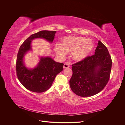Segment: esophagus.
<instances>
[{
  "label": "esophagus",
  "mask_w": 125,
  "mask_h": 125,
  "mask_svg": "<svg viewBox=\"0 0 125 125\" xmlns=\"http://www.w3.org/2000/svg\"><path fill=\"white\" fill-rule=\"evenodd\" d=\"M70 67V65L68 63V62H66L65 64L63 65V68L64 69L65 68H69Z\"/></svg>",
  "instance_id": "1"
}]
</instances>
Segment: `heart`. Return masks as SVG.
<instances>
[{
  "label": "heart",
  "mask_w": 125,
  "mask_h": 125,
  "mask_svg": "<svg viewBox=\"0 0 125 125\" xmlns=\"http://www.w3.org/2000/svg\"><path fill=\"white\" fill-rule=\"evenodd\" d=\"M93 48L91 40L81 36H67L62 40L60 44L55 45L54 51L60 57H63L66 52H70L71 58L80 62L88 57Z\"/></svg>",
  "instance_id": "b5f03b06"
}]
</instances>
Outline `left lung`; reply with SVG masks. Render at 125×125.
Here are the masks:
<instances>
[{"label": "left lung", "mask_w": 125, "mask_h": 125, "mask_svg": "<svg viewBox=\"0 0 125 125\" xmlns=\"http://www.w3.org/2000/svg\"><path fill=\"white\" fill-rule=\"evenodd\" d=\"M94 55L73 65L69 81L71 90L77 95L91 96L103 90L109 80L112 62L105 45L99 41Z\"/></svg>", "instance_id": "1"}]
</instances>
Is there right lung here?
Returning <instances> with one entry per match:
<instances>
[{
  "mask_svg": "<svg viewBox=\"0 0 125 125\" xmlns=\"http://www.w3.org/2000/svg\"><path fill=\"white\" fill-rule=\"evenodd\" d=\"M56 31L43 30L33 34L20 47L17 58L16 71L19 80L31 91L42 93L50 89L56 76L63 70V63L55 62L50 56H41L37 65L33 68L26 67L24 56L32 51V41L42 39L52 43Z\"/></svg>",
  "mask_w": 125,
  "mask_h": 125,
  "instance_id": "right-lung-1",
  "label": "right lung"
}]
</instances>
